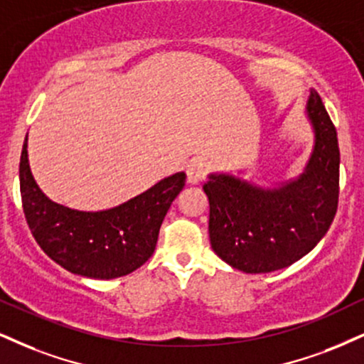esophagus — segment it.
<instances>
[{
  "mask_svg": "<svg viewBox=\"0 0 364 364\" xmlns=\"http://www.w3.org/2000/svg\"><path fill=\"white\" fill-rule=\"evenodd\" d=\"M208 161L204 159H194L187 165V183L189 186H197L204 178L205 172H208Z\"/></svg>",
  "mask_w": 364,
  "mask_h": 364,
  "instance_id": "1",
  "label": "esophagus"
}]
</instances>
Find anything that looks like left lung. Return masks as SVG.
<instances>
[{"instance_id":"obj_1","label":"left lung","mask_w":364,"mask_h":364,"mask_svg":"<svg viewBox=\"0 0 364 364\" xmlns=\"http://www.w3.org/2000/svg\"><path fill=\"white\" fill-rule=\"evenodd\" d=\"M306 116L314 132L312 154L304 172L273 186L237 175L209 173V240L214 253L245 273H270L290 267L314 250L338 210V133L311 91Z\"/></svg>"}]
</instances>
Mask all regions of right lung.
<instances>
[{"instance_id":"obj_1","label":"right lung","mask_w":364,"mask_h":364,"mask_svg":"<svg viewBox=\"0 0 364 364\" xmlns=\"http://www.w3.org/2000/svg\"><path fill=\"white\" fill-rule=\"evenodd\" d=\"M28 134L20 159V191L28 228L48 258L67 272L111 280L140 268L154 255L165 214L186 186V173L161 178L127 203L79 210L43 194L28 164Z\"/></svg>"}]
</instances>
